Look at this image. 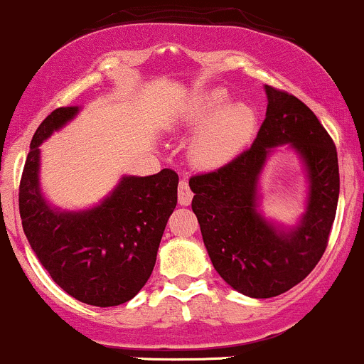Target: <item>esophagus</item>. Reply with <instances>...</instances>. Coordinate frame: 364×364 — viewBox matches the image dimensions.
<instances>
[{"label": "esophagus", "mask_w": 364, "mask_h": 364, "mask_svg": "<svg viewBox=\"0 0 364 364\" xmlns=\"http://www.w3.org/2000/svg\"><path fill=\"white\" fill-rule=\"evenodd\" d=\"M191 200H193V191L189 189V183H187V181H181V183H178V203L183 205H189Z\"/></svg>", "instance_id": "1"}]
</instances>
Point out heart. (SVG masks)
I'll use <instances>...</instances> for the list:
<instances>
[{
	"label": "heart",
	"instance_id": "b5f03b06",
	"mask_svg": "<svg viewBox=\"0 0 364 364\" xmlns=\"http://www.w3.org/2000/svg\"><path fill=\"white\" fill-rule=\"evenodd\" d=\"M258 117L246 102H230L223 88H208L191 95L171 120L175 129H198L189 143V159L201 170L225 166L246 149L257 132Z\"/></svg>",
	"mask_w": 364,
	"mask_h": 364
}]
</instances>
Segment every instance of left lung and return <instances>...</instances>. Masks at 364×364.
I'll list each match as a JSON object with an SVG mask.
<instances>
[{
  "label": "left lung",
  "instance_id": "1",
  "mask_svg": "<svg viewBox=\"0 0 364 364\" xmlns=\"http://www.w3.org/2000/svg\"><path fill=\"white\" fill-rule=\"evenodd\" d=\"M264 88L267 111L251 149L189 181L191 207L212 265L233 290L255 299L279 296L313 271L326 251L340 194L336 146L315 113L297 97ZM283 144L300 157L309 182L296 225L276 223L259 210V177Z\"/></svg>",
  "mask_w": 364,
  "mask_h": 364
}]
</instances>
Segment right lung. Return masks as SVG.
<instances>
[{
  "instance_id": "obj_1",
  "label": "right lung",
  "mask_w": 364,
  "mask_h": 364,
  "mask_svg": "<svg viewBox=\"0 0 364 364\" xmlns=\"http://www.w3.org/2000/svg\"><path fill=\"white\" fill-rule=\"evenodd\" d=\"M81 107L53 111L35 131L19 187L23 230L53 282L85 304L131 301L154 271L171 212L178 175H124L97 205L63 210L49 203L41 186V145L74 120Z\"/></svg>"
}]
</instances>
